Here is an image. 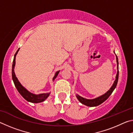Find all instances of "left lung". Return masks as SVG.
Segmentation results:
<instances>
[{
	"label": "left lung",
	"mask_w": 133,
	"mask_h": 133,
	"mask_svg": "<svg viewBox=\"0 0 133 133\" xmlns=\"http://www.w3.org/2000/svg\"><path fill=\"white\" fill-rule=\"evenodd\" d=\"M116 60H117V75L116 77V80L114 81L113 84H112V85L109 90L108 91L107 93H105L104 94H103V95L98 97L97 98H96L94 99H91V100L84 98L82 97L78 96V94H77V95H76V97H77V99L80 103H82V104H84L85 105H87V106H89V107L97 106V105L102 104V103L104 102V101L106 100L109 97V96L111 95V93H112V91H113L115 89L118 82L119 72H118V62L117 56H116Z\"/></svg>",
	"instance_id": "obj_1"
}]
</instances>
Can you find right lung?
Instances as JSON below:
<instances>
[{
    "label": "right lung",
    "mask_w": 133,
    "mask_h": 133,
    "mask_svg": "<svg viewBox=\"0 0 133 133\" xmlns=\"http://www.w3.org/2000/svg\"><path fill=\"white\" fill-rule=\"evenodd\" d=\"M19 50V49H18L15 53V55L14 56V58H13V64H12V79H13V82H14L16 88L17 89V91H19V93L21 94L22 96L23 97L25 100L28 101L29 102L37 103H40V102H43V101H44L48 97V96H49L50 93H43V94H38V95H36V94L31 93L27 90L25 88H24V87L22 86L21 83H20V82L18 81L17 77H16V75L14 71V68L15 66V58H16V56ZM58 73H59V71L56 72L55 76H54V77L53 78V80H55L56 78Z\"/></svg>",
    "instance_id": "1"
}]
</instances>
